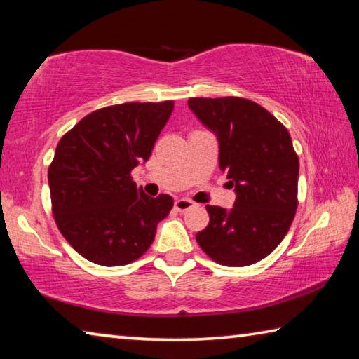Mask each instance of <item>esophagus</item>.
<instances>
[{
    "mask_svg": "<svg viewBox=\"0 0 359 359\" xmlns=\"http://www.w3.org/2000/svg\"><path fill=\"white\" fill-rule=\"evenodd\" d=\"M194 203L192 201H189V198H176L175 201V208L178 210V211H186V210H189V208H192L194 207Z\"/></svg>",
    "mask_w": 359,
    "mask_h": 359,
    "instance_id": "34e87169",
    "label": "esophagus"
}]
</instances>
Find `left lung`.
<instances>
[{
  "instance_id": "obj_1",
  "label": "left lung",
  "mask_w": 359,
  "mask_h": 359,
  "mask_svg": "<svg viewBox=\"0 0 359 359\" xmlns=\"http://www.w3.org/2000/svg\"><path fill=\"white\" fill-rule=\"evenodd\" d=\"M187 107L218 140L219 167L235 192L231 210L207 205L210 222L197 243L222 266H251L277 248L294 219L299 158L290 133L246 98H189Z\"/></svg>"
}]
</instances>
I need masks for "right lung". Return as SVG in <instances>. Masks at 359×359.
I'll use <instances>...</instances> for the list:
<instances>
[{"label": "right lung", "mask_w": 359, "mask_h": 359, "mask_svg": "<svg viewBox=\"0 0 359 359\" xmlns=\"http://www.w3.org/2000/svg\"><path fill=\"white\" fill-rule=\"evenodd\" d=\"M175 103H122L81 119L58 141L49 167L52 211L68 243L98 266L143 256L158 221L173 208L168 194L146 196L130 172L148 162Z\"/></svg>", "instance_id": "right-lung-1"}]
</instances>
